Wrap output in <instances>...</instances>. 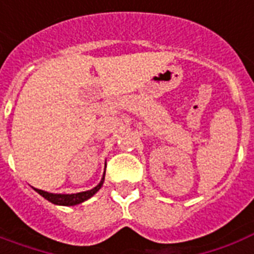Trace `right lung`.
<instances>
[{
	"mask_svg": "<svg viewBox=\"0 0 254 254\" xmlns=\"http://www.w3.org/2000/svg\"><path fill=\"white\" fill-rule=\"evenodd\" d=\"M104 179H105V171H104V175L101 178V181L96 187H93L92 190H88V191H83V192H76V193H53V192H47V191H43V190L39 189H33L37 191L39 195L47 199L49 201H51L53 204L57 205H76L80 204L83 201L88 200L89 197H92L95 195L100 189H101V186L104 183Z\"/></svg>",
	"mask_w": 254,
	"mask_h": 254,
	"instance_id": "add662e5",
	"label": "right lung"
}]
</instances>
